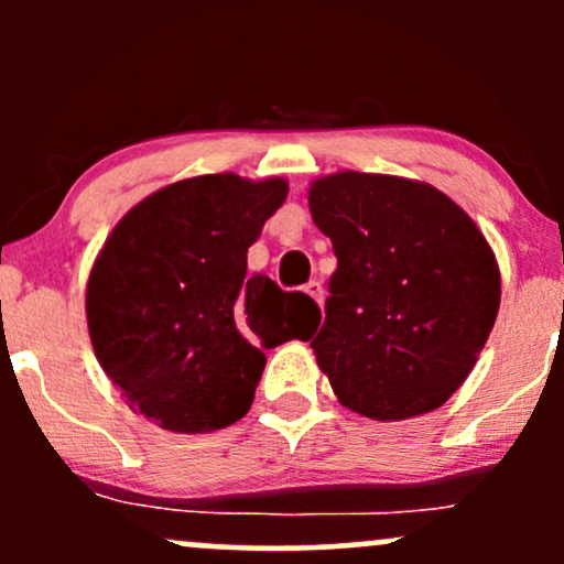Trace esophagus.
Returning a JSON list of instances; mask_svg holds the SVG:
<instances>
[{"label":"esophagus","mask_w":564,"mask_h":564,"mask_svg":"<svg viewBox=\"0 0 564 564\" xmlns=\"http://www.w3.org/2000/svg\"><path fill=\"white\" fill-rule=\"evenodd\" d=\"M304 291H307L315 302H323V283L321 281H310L307 286H304Z\"/></svg>","instance_id":"34e87169"}]
</instances>
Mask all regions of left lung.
I'll return each mask as SVG.
<instances>
[{
    "instance_id": "left-lung-1",
    "label": "left lung",
    "mask_w": 564,
    "mask_h": 564,
    "mask_svg": "<svg viewBox=\"0 0 564 564\" xmlns=\"http://www.w3.org/2000/svg\"><path fill=\"white\" fill-rule=\"evenodd\" d=\"M336 273L310 347L336 398L377 422L435 411L477 364L501 275L467 212L437 187L339 172L310 187Z\"/></svg>"
}]
</instances>
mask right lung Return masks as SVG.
<instances>
[{
    "instance_id": "1",
    "label": "right lung",
    "mask_w": 564,
    "mask_h": 564,
    "mask_svg": "<svg viewBox=\"0 0 564 564\" xmlns=\"http://www.w3.org/2000/svg\"><path fill=\"white\" fill-rule=\"evenodd\" d=\"M283 180H180L116 225L87 283L102 371L148 422L223 430L254 400L264 349L307 339L321 318L302 291L246 275V251L286 200Z\"/></svg>"
}]
</instances>
